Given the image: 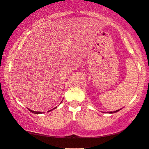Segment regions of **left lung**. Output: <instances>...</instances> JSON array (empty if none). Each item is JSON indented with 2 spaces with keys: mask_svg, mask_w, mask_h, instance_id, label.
Listing matches in <instances>:
<instances>
[{
  "mask_svg": "<svg viewBox=\"0 0 149 149\" xmlns=\"http://www.w3.org/2000/svg\"><path fill=\"white\" fill-rule=\"evenodd\" d=\"M120 110H116V111H114V112H110L109 113H114V112H118V111H119Z\"/></svg>",
  "mask_w": 149,
  "mask_h": 149,
  "instance_id": "obj_1",
  "label": "left lung"
}]
</instances>
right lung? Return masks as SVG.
Listing matches in <instances>:
<instances>
[{"label": "right lung", "mask_w": 149, "mask_h": 149, "mask_svg": "<svg viewBox=\"0 0 149 149\" xmlns=\"http://www.w3.org/2000/svg\"><path fill=\"white\" fill-rule=\"evenodd\" d=\"M30 111H31V112H33V113H34V114H41V113L42 112H35V111H33V110H29ZM52 110H49V111H51Z\"/></svg>", "instance_id": "right-lung-1"}]
</instances>
